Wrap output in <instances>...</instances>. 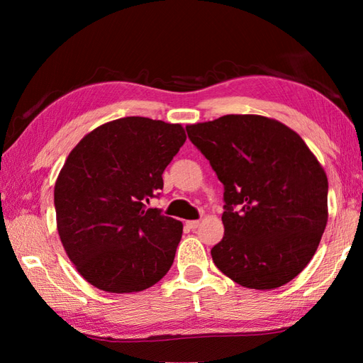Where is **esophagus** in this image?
Segmentation results:
<instances>
[{
    "label": "esophagus",
    "mask_w": 363,
    "mask_h": 363,
    "mask_svg": "<svg viewBox=\"0 0 363 363\" xmlns=\"http://www.w3.org/2000/svg\"><path fill=\"white\" fill-rule=\"evenodd\" d=\"M186 225L189 229H196L199 226V221L198 220H190V221H186Z\"/></svg>",
    "instance_id": "obj_1"
}]
</instances>
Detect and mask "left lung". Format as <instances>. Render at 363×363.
Segmentation results:
<instances>
[{
  "instance_id": "obj_1",
  "label": "left lung",
  "mask_w": 363,
  "mask_h": 363,
  "mask_svg": "<svg viewBox=\"0 0 363 363\" xmlns=\"http://www.w3.org/2000/svg\"><path fill=\"white\" fill-rule=\"evenodd\" d=\"M225 186L213 264L242 287L272 290L309 264L328 223V177L295 130L262 115L186 128Z\"/></svg>"
}]
</instances>
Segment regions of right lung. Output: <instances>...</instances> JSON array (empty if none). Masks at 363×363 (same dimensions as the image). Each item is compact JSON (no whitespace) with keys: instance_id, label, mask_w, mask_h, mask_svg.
Masks as SVG:
<instances>
[{"instance_id":"add662e5","label":"right lung","mask_w":363,"mask_h":363,"mask_svg":"<svg viewBox=\"0 0 363 363\" xmlns=\"http://www.w3.org/2000/svg\"><path fill=\"white\" fill-rule=\"evenodd\" d=\"M186 138L181 125L125 117L98 126L68 154L54 186L57 230L94 287L142 291L173 265L182 223L146 204Z\"/></svg>"}]
</instances>
